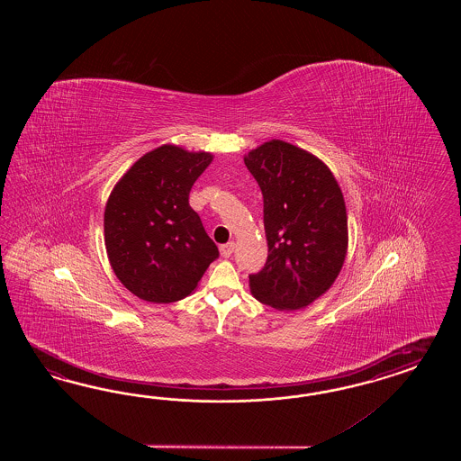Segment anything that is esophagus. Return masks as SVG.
Returning <instances> with one entry per match:
<instances>
[{"mask_svg":"<svg viewBox=\"0 0 461 461\" xmlns=\"http://www.w3.org/2000/svg\"><path fill=\"white\" fill-rule=\"evenodd\" d=\"M220 251H221V257H224V258L231 257V253L235 251V241H228V243H224V245L220 247Z\"/></svg>","mask_w":461,"mask_h":461,"instance_id":"1","label":"esophagus"}]
</instances>
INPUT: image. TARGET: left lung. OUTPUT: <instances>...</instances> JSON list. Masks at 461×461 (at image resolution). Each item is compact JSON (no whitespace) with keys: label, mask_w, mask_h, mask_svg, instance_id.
I'll use <instances>...</instances> for the list:
<instances>
[{"label":"left lung","mask_w":461,"mask_h":461,"mask_svg":"<svg viewBox=\"0 0 461 461\" xmlns=\"http://www.w3.org/2000/svg\"><path fill=\"white\" fill-rule=\"evenodd\" d=\"M264 195L266 267L255 299L279 311L314 303L335 282L348 249V218L335 176L318 157L270 140L245 157Z\"/></svg>","instance_id":"obj_1"}]
</instances>
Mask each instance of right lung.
<instances>
[{
    "instance_id": "add662e5",
    "label": "right lung",
    "mask_w": 461,
    "mask_h": 461,
    "mask_svg": "<svg viewBox=\"0 0 461 461\" xmlns=\"http://www.w3.org/2000/svg\"><path fill=\"white\" fill-rule=\"evenodd\" d=\"M208 152L162 145L143 155L114 185L104 210V245L113 272L140 299L167 304L187 297L218 247L189 206Z\"/></svg>"
}]
</instances>
